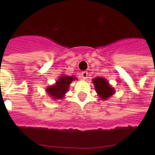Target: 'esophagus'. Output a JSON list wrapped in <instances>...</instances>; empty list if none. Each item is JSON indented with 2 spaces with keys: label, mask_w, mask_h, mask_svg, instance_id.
Here are the masks:
<instances>
[{
  "label": "esophagus",
  "mask_w": 155,
  "mask_h": 155,
  "mask_svg": "<svg viewBox=\"0 0 155 155\" xmlns=\"http://www.w3.org/2000/svg\"><path fill=\"white\" fill-rule=\"evenodd\" d=\"M81 76H82V79H86L87 78V71H83V72H82V74H81Z\"/></svg>",
  "instance_id": "obj_1"
}]
</instances>
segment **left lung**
<instances>
[{"label":"left lung","mask_w":155,"mask_h":155,"mask_svg":"<svg viewBox=\"0 0 155 155\" xmlns=\"http://www.w3.org/2000/svg\"><path fill=\"white\" fill-rule=\"evenodd\" d=\"M92 82L94 85L97 94L102 101H107L115 93V88L111 86L105 78L97 76L92 79Z\"/></svg>","instance_id":"obj_1"}]
</instances>
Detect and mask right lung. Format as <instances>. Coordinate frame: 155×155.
<instances>
[{
  "label": "right lung",
  "instance_id": "add662e5",
  "mask_svg": "<svg viewBox=\"0 0 155 155\" xmlns=\"http://www.w3.org/2000/svg\"><path fill=\"white\" fill-rule=\"evenodd\" d=\"M76 79H77V78L73 76H66L62 74L54 85H49L46 87V94L54 101L63 99L69 91V86L71 82Z\"/></svg>",
  "mask_w": 155,
  "mask_h": 155
}]
</instances>
